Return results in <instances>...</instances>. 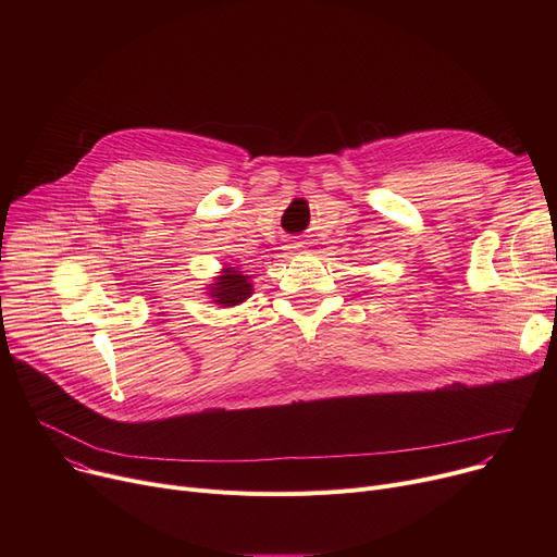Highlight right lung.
Masks as SVG:
<instances>
[{"label":"right lung","instance_id":"obj_1","mask_svg":"<svg viewBox=\"0 0 557 557\" xmlns=\"http://www.w3.org/2000/svg\"><path fill=\"white\" fill-rule=\"evenodd\" d=\"M250 294H252V286L248 277L232 269H225V275H221L212 286V298H216V302L223 307L239 305L246 298H250Z\"/></svg>","mask_w":557,"mask_h":557}]
</instances>
